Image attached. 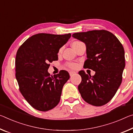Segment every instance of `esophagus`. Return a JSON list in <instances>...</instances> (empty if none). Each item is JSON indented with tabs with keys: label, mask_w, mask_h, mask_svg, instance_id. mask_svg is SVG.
<instances>
[{
	"label": "esophagus",
	"mask_w": 133,
	"mask_h": 133,
	"mask_svg": "<svg viewBox=\"0 0 133 133\" xmlns=\"http://www.w3.org/2000/svg\"><path fill=\"white\" fill-rule=\"evenodd\" d=\"M75 73H76V72H75V71H70V72H69V74H70V76H73V75H75Z\"/></svg>",
	"instance_id": "obj_1"
}]
</instances>
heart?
Listing matches in <instances>:
<instances>
[{"mask_svg":"<svg viewBox=\"0 0 133 133\" xmlns=\"http://www.w3.org/2000/svg\"><path fill=\"white\" fill-rule=\"evenodd\" d=\"M82 43V42L78 41H74L72 43V47H74V46L77 45L78 44H79V43ZM61 51H62V49L60 50V51H59V53H60V52H61ZM67 66L70 67V68H71V69H76L77 67V64H75V63H67Z\"/></svg>","mask_w":133,"mask_h":133,"instance_id":"obj_1","label":"heart"}]
</instances>
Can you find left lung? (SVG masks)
Here are the masks:
<instances>
[{"instance_id":"1","label":"left lung","mask_w":133,"mask_h":133,"mask_svg":"<svg viewBox=\"0 0 133 133\" xmlns=\"http://www.w3.org/2000/svg\"><path fill=\"white\" fill-rule=\"evenodd\" d=\"M72 37L86 44L87 59L83 67L95 71L92 76L83 70L79 71L82 82L78 90L88 104L104 105L111 100L121 83L125 65L123 46L112 33L106 30L75 33Z\"/></svg>"}]
</instances>
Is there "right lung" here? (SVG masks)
Here are the masks:
<instances>
[{"mask_svg":"<svg viewBox=\"0 0 133 133\" xmlns=\"http://www.w3.org/2000/svg\"><path fill=\"white\" fill-rule=\"evenodd\" d=\"M70 34L40 33L27 39L16 56V79L22 96L34 108L47 111L60 102L63 86L70 78L66 70L51 76L50 63L58 60V52Z\"/></svg>","mask_w":133,"mask_h":133,"instance_id":"right-lung-1","label":"right lung"}]
</instances>
